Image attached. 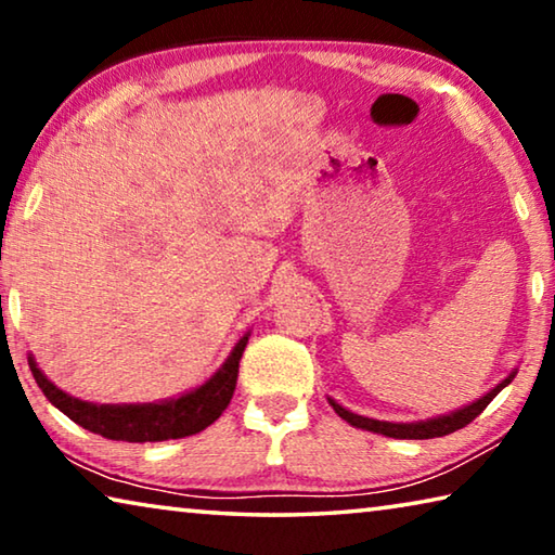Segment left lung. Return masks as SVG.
<instances>
[{
    "mask_svg": "<svg viewBox=\"0 0 555 555\" xmlns=\"http://www.w3.org/2000/svg\"><path fill=\"white\" fill-rule=\"evenodd\" d=\"M514 374H509L502 384H496V387L487 393V397L477 399L475 403H469V406L460 409L455 413H448V416H440V418H430V421H418V424H389V421H374V418H364V416H357V413L343 409L340 403H335L333 399L331 406L335 409V413L340 418H345L350 426L357 428H364V430H374V434H382V436H389V438H406V440H424V438H440V436H448V434H455V430L465 428L469 421H475L480 413L487 409V403H490L496 393H500L506 384L512 382Z\"/></svg>",
    "mask_w": 555,
    "mask_h": 555,
    "instance_id": "8db88e82",
    "label": "left lung"
}]
</instances>
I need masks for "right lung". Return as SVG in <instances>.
<instances>
[{"mask_svg":"<svg viewBox=\"0 0 555 555\" xmlns=\"http://www.w3.org/2000/svg\"><path fill=\"white\" fill-rule=\"evenodd\" d=\"M249 337L244 335L234 345L228 362L222 364L220 372L210 382H205L201 389L185 393L181 399L164 401V403H142V406H98L80 399H73L68 393L43 377V372L36 367L29 357V367L36 384L46 393L55 409H61L65 416L75 424L100 434L109 440H127V443H156V440L185 438L208 428L222 416L228 403L237 387V372L244 347Z\"/></svg>","mask_w":555,"mask_h":555,"instance_id":"1","label":"right lung"}]
</instances>
